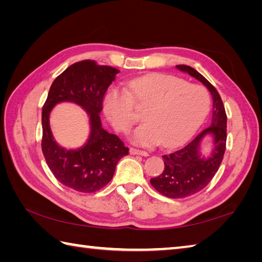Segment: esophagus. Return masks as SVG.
I'll use <instances>...</instances> for the list:
<instances>
[{"label":"esophagus","instance_id":"esophagus-1","mask_svg":"<svg viewBox=\"0 0 262 262\" xmlns=\"http://www.w3.org/2000/svg\"><path fill=\"white\" fill-rule=\"evenodd\" d=\"M129 152L132 155H142V157H148L147 152L141 151V149H137V148H130Z\"/></svg>","mask_w":262,"mask_h":262}]
</instances>
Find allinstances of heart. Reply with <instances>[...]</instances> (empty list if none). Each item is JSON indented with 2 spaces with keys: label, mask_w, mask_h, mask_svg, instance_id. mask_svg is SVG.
I'll use <instances>...</instances> for the list:
<instances>
[{
  "label": "heart",
  "mask_w": 262,
  "mask_h": 262,
  "mask_svg": "<svg viewBox=\"0 0 262 262\" xmlns=\"http://www.w3.org/2000/svg\"><path fill=\"white\" fill-rule=\"evenodd\" d=\"M133 102L151 105L144 124L133 132L132 142L140 146H177L190 138L209 113L210 98L203 86L166 74H149L130 81L127 91L110 88L103 109L118 132L134 124Z\"/></svg>",
  "instance_id": "1"
}]
</instances>
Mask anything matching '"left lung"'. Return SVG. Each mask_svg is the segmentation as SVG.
<instances>
[{"mask_svg":"<svg viewBox=\"0 0 262 262\" xmlns=\"http://www.w3.org/2000/svg\"><path fill=\"white\" fill-rule=\"evenodd\" d=\"M176 68L200 81L208 89L213 98L211 122L186 146L163 155L164 170L152 178L151 185L169 198H186L199 192L208 185L219 170L226 147V114L223 101L216 89L194 69L187 65ZM205 136L213 140V148L208 156L202 154L201 142Z\"/></svg>","mask_w":262,"mask_h":262,"instance_id":"8db88e82","label":"left lung"}]
</instances>
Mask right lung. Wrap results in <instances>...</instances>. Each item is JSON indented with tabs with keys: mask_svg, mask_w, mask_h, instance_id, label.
Here are the masks:
<instances>
[{
	"mask_svg": "<svg viewBox=\"0 0 262 262\" xmlns=\"http://www.w3.org/2000/svg\"><path fill=\"white\" fill-rule=\"evenodd\" d=\"M119 71L94 60H82L66 69L49 89L42 107L41 149L54 177L73 190L94 192L113 179L116 165L128 155V147L118 136L102 128L100 113L105 91ZM60 102L75 103L91 119L88 141L79 149L68 150L58 145L49 126V115Z\"/></svg>",
	"mask_w": 262,
	"mask_h": 262,
	"instance_id": "right-lung-1",
	"label": "right lung"
}]
</instances>
